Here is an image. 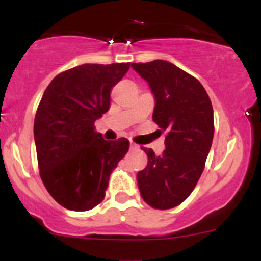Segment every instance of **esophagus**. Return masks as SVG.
Here are the masks:
<instances>
[{
    "label": "esophagus",
    "mask_w": 261,
    "mask_h": 261,
    "mask_svg": "<svg viewBox=\"0 0 261 261\" xmlns=\"http://www.w3.org/2000/svg\"><path fill=\"white\" fill-rule=\"evenodd\" d=\"M136 149H139V146L136 145V144L130 143V150H136Z\"/></svg>",
    "instance_id": "esophagus-1"
}]
</instances>
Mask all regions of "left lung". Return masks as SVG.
I'll list each match as a JSON object with an SVG mask.
<instances>
[{
  "label": "left lung",
  "mask_w": 261,
  "mask_h": 261,
  "mask_svg": "<svg viewBox=\"0 0 261 261\" xmlns=\"http://www.w3.org/2000/svg\"><path fill=\"white\" fill-rule=\"evenodd\" d=\"M155 99L152 120L167 131L165 150L143 147L147 165L138 173L144 201L158 210L180 204L196 187L212 145L213 109L198 80L167 60L133 63Z\"/></svg>",
  "instance_id": "1"
}]
</instances>
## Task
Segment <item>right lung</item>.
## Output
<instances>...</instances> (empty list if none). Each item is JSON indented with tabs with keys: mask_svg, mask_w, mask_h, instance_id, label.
<instances>
[{
	"mask_svg": "<svg viewBox=\"0 0 261 261\" xmlns=\"http://www.w3.org/2000/svg\"><path fill=\"white\" fill-rule=\"evenodd\" d=\"M130 63L82 64L60 73L45 89L34 121L39 169L50 196L70 211L101 203L110 174L128 140L107 141L93 123L110 109L112 88Z\"/></svg>",
	"mask_w": 261,
	"mask_h": 261,
	"instance_id": "1",
	"label": "right lung"
}]
</instances>
